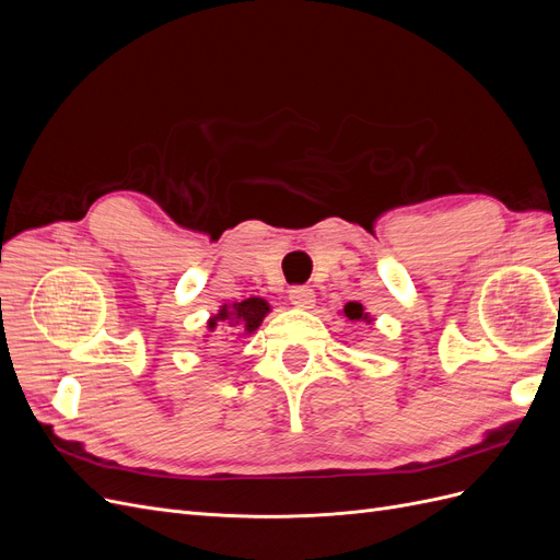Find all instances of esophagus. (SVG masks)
<instances>
[{
    "instance_id": "obj_1",
    "label": "esophagus",
    "mask_w": 560,
    "mask_h": 560,
    "mask_svg": "<svg viewBox=\"0 0 560 560\" xmlns=\"http://www.w3.org/2000/svg\"><path fill=\"white\" fill-rule=\"evenodd\" d=\"M290 301L296 308H313L315 303V292L311 287H292L290 290Z\"/></svg>"
}]
</instances>
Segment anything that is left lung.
Wrapping results in <instances>:
<instances>
[{
	"label": "left lung",
	"instance_id": "left-lung-1",
	"mask_svg": "<svg viewBox=\"0 0 560 560\" xmlns=\"http://www.w3.org/2000/svg\"><path fill=\"white\" fill-rule=\"evenodd\" d=\"M343 317H348V319H352V322H374V317H371L369 313H366V308L362 306L360 301H348L346 306H343Z\"/></svg>",
	"mask_w": 560,
	"mask_h": 560
}]
</instances>
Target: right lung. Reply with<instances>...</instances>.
Wrapping results in <instances>:
<instances>
[{
  "mask_svg": "<svg viewBox=\"0 0 560 560\" xmlns=\"http://www.w3.org/2000/svg\"><path fill=\"white\" fill-rule=\"evenodd\" d=\"M270 313V303L261 296H249L243 301H233L219 306V311L208 319V334H217L222 329H241L245 334H254L259 327L264 317Z\"/></svg>",
  "mask_w": 560,
  "mask_h": 560,
  "instance_id": "1",
  "label": "right lung"
}]
</instances>
